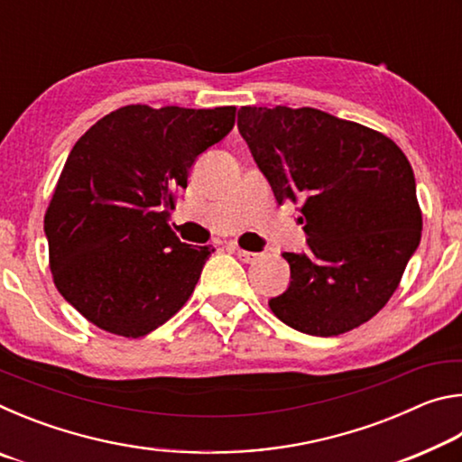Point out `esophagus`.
<instances>
[{"label":"esophagus","instance_id":"1","mask_svg":"<svg viewBox=\"0 0 462 462\" xmlns=\"http://www.w3.org/2000/svg\"><path fill=\"white\" fill-rule=\"evenodd\" d=\"M236 256L242 263H254L256 259H259V254L250 253V250H245V248H236Z\"/></svg>","mask_w":462,"mask_h":462}]
</instances>
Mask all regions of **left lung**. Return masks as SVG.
<instances>
[{
  "instance_id": "obj_1",
  "label": "left lung",
  "mask_w": 462,
  "mask_h": 462,
  "mask_svg": "<svg viewBox=\"0 0 462 462\" xmlns=\"http://www.w3.org/2000/svg\"><path fill=\"white\" fill-rule=\"evenodd\" d=\"M238 130L279 203H300L306 254L283 253L287 291L269 300L281 322L338 336L377 314L421 236L408 156L363 124L314 107H250Z\"/></svg>"
}]
</instances>
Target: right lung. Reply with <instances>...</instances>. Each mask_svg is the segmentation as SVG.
<instances>
[{
	"instance_id": "add662e5",
	"label": "right lung",
	"mask_w": 462,
	"mask_h": 462,
	"mask_svg": "<svg viewBox=\"0 0 462 462\" xmlns=\"http://www.w3.org/2000/svg\"><path fill=\"white\" fill-rule=\"evenodd\" d=\"M236 107L124 106L77 140L44 214L59 293L106 332L140 338L173 318L212 246L169 226L195 159L228 134Z\"/></svg>"
}]
</instances>
